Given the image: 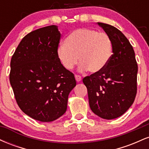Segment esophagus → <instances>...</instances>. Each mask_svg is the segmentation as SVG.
<instances>
[{"label":"esophagus","mask_w":149,"mask_h":149,"mask_svg":"<svg viewBox=\"0 0 149 149\" xmlns=\"http://www.w3.org/2000/svg\"><path fill=\"white\" fill-rule=\"evenodd\" d=\"M75 78H76V81L78 82H80L81 81V76H79V75H75Z\"/></svg>","instance_id":"obj_1"}]
</instances>
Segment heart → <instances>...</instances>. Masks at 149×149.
<instances>
[{
    "label": "heart",
    "instance_id": "heart-1",
    "mask_svg": "<svg viewBox=\"0 0 149 149\" xmlns=\"http://www.w3.org/2000/svg\"><path fill=\"white\" fill-rule=\"evenodd\" d=\"M112 40L107 33L91 29L73 31L57 49V56L67 70L73 69L78 61L79 69L98 73L107 66L112 56Z\"/></svg>",
    "mask_w": 149,
    "mask_h": 149
}]
</instances>
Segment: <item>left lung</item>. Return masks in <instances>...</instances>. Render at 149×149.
Listing matches in <instances>:
<instances>
[{
    "mask_svg": "<svg viewBox=\"0 0 149 149\" xmlns=\"http://www.w3.org/2000/svg\"><path fill=\"white\" fill-rule=\"evenodd\" d=\"M97 24L111 39L113 54L102 71L85 77L83 82L92 112L111 120L124 114L134 102L138 66L132 46L124 34L111 25Z\"/></svg>",
    "mask_w": 149,
    "mask_h": 149,
    "instance_id": "obj_1",
    "label": "left lung"
}]
</instances>
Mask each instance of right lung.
<instances>
[{"instance_id":"1","label":"right lung","mask_w":149,"mask_h":149,"mask_svg":"<svg viewBox=\"0 0 149 149\" xmlns=\"http://www.w3.org/2000/svg\"><path fill=\"white\" fill-rule=\"evenodd\" d=\"M61 38L55 25L30 32L22 38L10 61V82L21 110L32 118L51 122L66 112L74 75L57 56Z\"/></svg>"}]
</instances>
